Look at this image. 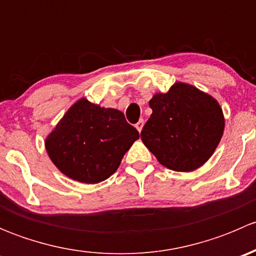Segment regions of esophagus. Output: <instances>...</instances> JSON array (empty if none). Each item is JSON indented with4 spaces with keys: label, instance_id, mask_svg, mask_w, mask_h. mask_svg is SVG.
<instances>
[{
    "label": "esophagus",
    "instance_id": "esophagus-1",
    "mask_svg": "<svg viewBox=\"0 0 256 256\" xmlns=\"http://www.w3.org/2000/svg\"><path fill=\"white\" fill-rule=\"evenodd\" d=\"M135 128H138V132H141V130H142V128H144V120H140V121H138V122L136 124V125H135Z\"/></svg>",
    "mask_w": 256,
    "mask_h": 256
}]
</instances>
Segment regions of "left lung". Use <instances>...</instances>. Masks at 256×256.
I'll return each mask as SVG.
<instances>
[{"label": "left lung", "mask_w": 256, "mask_h": 256, "mask_svg": "<svg viewBox=\"0 0 256 256\" xmlns=\"http://www.w3.org/2000/svg\"><path fill=\"white\" fill-rule=\"evenodd\" d=\"M148 105L152 114L141 140L162 166L192 172L210 158L226 126L216 99L193 85L176 82L167 92H156Z\"/></svg>", "instance_id": "left-lung-1"}]
</instances>
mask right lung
Returning a JSON list of instances; mask_svg holds the SVG:
<instances>
[{
    "label": "right lung",
    "instance_id": "1",
    "mask_svg": "<svg viewBox=\"0 0 256 256\" xmlns=\"http://www.w3.org/2000/svg\"><path fill=\"white\" fill-rule=\"evenodd\" d=\"M140 135L118 109L76 100L46 138L54 166L70 180L95 184L118 168Z\"/></svg>",
    "mask_w": 256,
    "mask_h": 256
}]
</instances>
